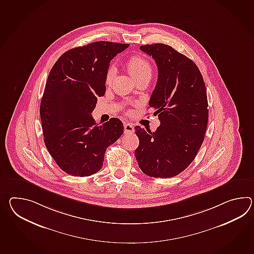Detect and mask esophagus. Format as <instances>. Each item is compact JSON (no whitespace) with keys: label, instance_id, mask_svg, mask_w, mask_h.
<instances>
[{"label":"esophagus","instance_id":"obj_1","mask_svg":"<svg viewBox=\"0 0 254 254\" xmlns=\"http://www.w3.org/2000/svg\"><path fill=\"white\" fill-rule=\"evenodd\" d=\"M124 129L126 134H132V133H134V130H135L134 129V126L131 123H128V122L125 123Z\"/></svg>","mask_w":254,"mask_h":254}]
</instances>
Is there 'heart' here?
Instances as JSON below:
<instances>
[{
  "label": "heart",
  "mask_w": 254,
  "mask_h": 254,
  "mask_svg": "<svg viewBox=\"0 0 254 254\" xmlns=\"http://www.w3.org/2000/svg\"><path fill=\"white\" fill-rule=\"evenodd\" d=\"M127 68L131 73V75L135 79L142 78V77H151L152 74V67L150 63L147 61L145 57L141 56H135L130 57L129 60L127 61ZM116 73V69L114 65H110L107 69L106 73V84L109 85Z\"/></svg>",
  "instance_id": "heart-1"
}]
</instances>
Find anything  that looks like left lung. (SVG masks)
Masks as SVG:
<instances>
[{
	"instance_id": "left-lung-1",
	"label": "left lung",
	"mask_w": 254,
	"mask_h": 254,
	"mask_svg": "<svg viewBox=\"0 0 254 254\" xmlns=\"http://www.w3.org/2000/svg\"><path fill=\"white\" fill-rule=\"evenodd\" d=\"M158 65V82L149 100L160 126L155 132L135 126V157L146 175L172 178L190 165L202 145L209 110L206 86L195 63L169 45H141Z\"/></svg>"
}]
</instances>
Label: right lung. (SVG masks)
Returning a JSON list of instances; mask_svg holds the SVG:
<instances>
[{"mask_svg": "<svg viewBox=\"0 0 254 254\" xmlns=\"http://www.w3.org/2000/svg\"><path fill=\"white\" fill-rule=\"evenodd\" d=\"M128 44L95 42L64 53L51 69L40 105L45 147L69 175L87 177L101 169L107 147L124 131L113 118L97 126L91 113L106 93L109 63Z\"/></svg>", "mask_w": 254, "mask_h": 254, "instance_id": "obj_1", "label": "right lung"}]
</instances>
